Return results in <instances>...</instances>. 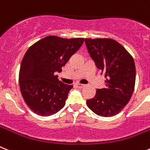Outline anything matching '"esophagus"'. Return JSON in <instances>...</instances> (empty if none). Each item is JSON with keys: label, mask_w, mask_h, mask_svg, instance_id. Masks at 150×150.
Returning a JSON list of instances; mask_svg holds the SVG:
<instances>
[{"label": "esophagus", "mask_w": 150, "mask_h": 150, "mask_svg": "<svg viewBox=\"0 0 150 150\" xmlns=\"http://www.w3.org/2000/svg\"><path fill=\"white\" fill-rule=\"evenodd\" d=\"M76 87L79 88V89H82V88H83L84 86H85L84 84H80V83H76Z\"/></svg>", "instance_id": "1"}]
</instances>
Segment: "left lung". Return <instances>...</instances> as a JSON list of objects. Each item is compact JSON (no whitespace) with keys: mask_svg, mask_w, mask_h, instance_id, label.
Returning <instances> with one entry per match:
<instances>
[{"mask_svg":"<svg viewBox=\"0 0 150 150\" xmlns=\"http://www.w3.org/2000/svg\"><path fill=\"white\" fill-rule=\"evenodd\" d=\"M85 43L89 56L106 77V87L97 89L96 96L86 101L88 107L102 117L115 116L128 103L134 92V58L121 44L111 38H85Z\"/></svg>","mask_w":150,"mask_h":150,"instance_id":"left-lung-1","label":"left lung"}]
</instances>
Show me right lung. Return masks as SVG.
<instances>
[{"mask_svg":"<svg viewBox=\"0 0 150 150\" xmlns=\"http://www.w3.org/2000/svg\"><path fill=\"white\" fill-rule=\"evenodd\" d=\"M84 38L50 35L38 41L25 52L20 70V88L29 108L38 115L50 116L64 106L72 85L63 83L62 71L70 57L80 49Z\"/></svg>","mask_w":150,"mask_h":150,"instance_id":"add662e5","label":"right lung"}]
</instances>
